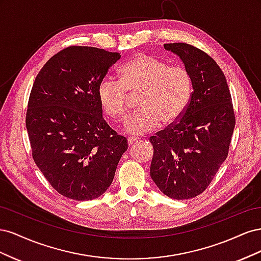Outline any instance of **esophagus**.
Returning a JSON list of instances; mask_svg holds the SVG:
<instances>
[{
    "label": "esophagus",
    "mask_w": 261,
    "mask_h": 261,
    "mask_svg": "<svg viewBox=\"0 0 261 261\" xmlns=\"http://www.w3.org/2000/svg\"><path fill=\"white\" fill-rule=\"evenodd\" d=\"M138 140H139V139H138V138H136V137H129V138L127 139V143H128V146L130 147V146H133L134 144H136Z\"/></svg>",
    "instance_id": "esophagus-1"
}]
</instances>
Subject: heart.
<instances>
[{"instance_id": "obj_1", "label": "heart", "mask_w": 261, "mask_h": 261, "mask_svg": "<svg viewBox=\"0 0 261 261\" xmlns=\"http://www.w3.org/2000/svg\"><path fill=\"white\" fill-rule=\"evenodd\" d=\"M120 82L103 78L98 86L102 111L114 120H125L130 96L138 97V112L126 124V130L140 135L162 125H172L183 116L193 93V78L183 65H169L153 55L140 53L118 70Z\"/></svg>"}]
</instances>
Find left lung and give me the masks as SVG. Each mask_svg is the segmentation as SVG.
<instances>
[{
    "label": "left lung",
    "mask_w": 261,
    "mask_h": 261,
    "mask_svg": "<svg viewBox=\"0 0 261 261\" xmlns=\"http://www.w3.org/2000/svg\"><path fill=\"white\" fill-rule=\"evenodd\" d=\"M193 78V93L179 120L150 137V176L170 198H194L204 192L228 153L235 114L222 69L196 46L165 43Z\"/></svg>",
    "instance_id": "8db88e82"
}]
</instances>
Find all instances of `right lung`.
<instances>
[{
    "mask_svg": "<svg viewBox=\"0 0 261 261\" xmlns=\"http://www.w3.org/2000/svg\"><path fill=\"white\" fill-rule=\"evenodd\" d=\"M120 53L72 45L54 54L30 91L26 127L37 167L73 200H91L114 178L127 139L102 117L97 89Z\"/></svg>",
    "mask_w": 261,
    "mask_h": 261,
    "instance_id": "add662e5",
    "label": "right lung"
}]
</instances>
